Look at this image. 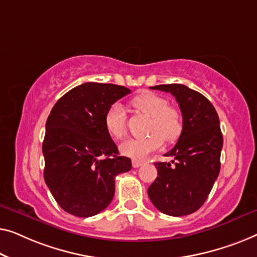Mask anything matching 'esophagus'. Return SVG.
<instances>
[{
    "label": "esophagus",
    "instance_id": "obj_1",
    "mask_svg": "<svg viewBox=\"0 0 257 257\" xmlns=\"http://www.w3.org/2000/svg\"><path fill=\"white\" fill-rule=\"evenodd\" d=\"M141 165H143V162L136 161V160L133 161V166H134V168H140Z\"/></svg>",
    "mask_w": 257,
    "mask_h": 257
}]
</instances>
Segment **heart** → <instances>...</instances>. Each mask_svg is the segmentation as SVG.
<instances>
[{"label": "heart", "mask_w": 257, "mask_h": 257, "mask_svg": "<svg viewBox=\"0 0 257 257\" xmlns=\"http://www.w3.org/2000/svg\"><path fill=\"white\" fill-rule=\"evenodd\" d=\"M132 106L141 114L151 118L148 133L143 139H129L121 144V153L133 160H143L153 151L163 146L164 140L173 142L183 132L182 114L176 108L168 106L164 97L154 93H142L132 100ZM104 127L108 134L122 140L127 134V117L121 103L115 102L104 114Z\"/></svg>", "instance_id": "heart-1"}]
</instances>
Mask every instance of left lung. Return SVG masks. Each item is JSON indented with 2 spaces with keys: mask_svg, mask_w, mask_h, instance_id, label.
I'll list each match as a JSON object with an SVG mask.
<instances>
[{
  "mask_svg": "<svg viewBox=\"0 0 257 257\" xmlns=\"http://www.w3.org/2000/svg\"><path fill=\"white\" fill-rule=\"evenodd\" d=\"M176 97L183 115V132L165 156L171 163L156 162L157 178L148 196L158 211L171 216L191 214L207 199L220 172L222 134L215 108L199 92L185 85L151 87Z\"/></svg>",
  "mask_w": 257,
  "mask_h": 257,
  "instance_id": "left-lung-1",
  "label": "left lung"
}]
</instances>
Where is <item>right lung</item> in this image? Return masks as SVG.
Listing matches in <instances>:
<instances>
[{"instance_id":"right-lung-1","label":"right lung","mask_w":257,"mask_h":257,"mask_svg":"<svg viewBox=\"0 0 257 257\" xmlns=\"http://www.w3.org/2000/svg\"><path fill=\"white\" fill-rule=\"evenodd\" d=\"M130 93L124 86L86 82L53 106L43 142L44 179L58 205L72 215L102 212L115 193V177L132 169L104 127L111 104Z\"/></svg>"}]
</instances>
